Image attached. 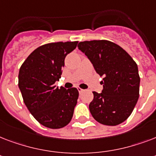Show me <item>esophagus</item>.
I'll use <instances>...</instances> for the list:
<instances>
[{
  "label": "esophagus",
  "instance_id": "obj_1",
  "mask_svg": "<svg viewBox=\"0 0 156 156\" xmlns=\"http://www.w3.org/2000/svg\"><path fill=\"white\" fill-rule=\"evenodd\" d=\"M78 90L79 93H83V91H85V90H83V89H82V88L80 87H78Z\"/></svg>",
  "mask_w": 156,
  "mask_h": 156
}]
</instances>
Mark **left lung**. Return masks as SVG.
Returning a JSON list of instances; mask_svg holds the SVG:
<instances>
[{"instance_id":"obj_1","label":"left lung","mask_w":156,"mask_h":156,"mask_svg":"<svg viewBox=\"0 0 156 156\" xmlns=\"http://www.w3.org/2000/svg\"><path fill=\"white\" fill-rule=\"evenodd\" d=\"M78 49L88 57L100 77L102 92L93 91L89 104L92 116L105 126H117L130 116L139 96L140 77L133 58L108 40L83 41Z\"/></svg>"}]
</instances>
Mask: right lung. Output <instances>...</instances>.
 I'll return each mask as SVG.
<instances>
[{
  "label": "right lung",
  "mask_w": 156,
  "mask_h": 156,
  "mask_svg": "<svg viewBox=\"0 0 156 156\" xmlns=\"http://www.w3.org/2000/svg\"><path fill=\"white\" fill-rule=\"evenodd\" d=\"M78 43L42 45L28 56L19 69L18 87L23 101L36 121L48 128H63L73 117L78 90L56 87L55 83L61 78L66 56Z\"/></svg>",
  "instance_id": "1"
}]
</instances>
